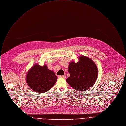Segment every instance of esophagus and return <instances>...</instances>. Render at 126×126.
I'll return each mask as SVG.
<instances>
[{"label":"esophagus","mask_w":126,"mask_h":126,"mask_svg":"<svg viewBox=\"0 0 126 126\" xmlns=\"http://www.w3.org/2000/svg\"><path fill=\"white\" fill-rule=\"evenodd\" d=\"M58 78H66V76H58Z\"/></svg>","instance_id":"34e87169"}]
</instances>
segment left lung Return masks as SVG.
Segmentation results:
<instances>
[{
	"label": "left lung",
	"mask_w": 126,
	"mask_h": 126,
	"mask_svg": "<svg viewBox=\"0 0 126 126\" xmlns=\"http://www.w3.org/2000/svg\"><path fill=\"white\" fill-rule=\"evenodd\" d=\"M79 61L69 64V77L66 81L72 88L79 91L88 90L94 85L98 77V70L94 62L88 57L81 56Z\"/></svg>",
	"instance_id": "1"
}]
</instances>
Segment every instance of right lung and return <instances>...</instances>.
I'll return each mask as SVG.
<instances>
[{"label": "right lung", "instance_id": "add662e5", "mask_svg": "<svg viewBox=\"0 0 126 126\" xmlns=\"http://www.w3.org/2000/svg\"><path fill=\"white\" fill-rule=\"evenodd\" d=\"M57 77L47 66L34 64L28 71L26 80L30 88L35 92L44 93L50 89L56 83Z\"/></svg>", "mask_w": 126, "mask_h": 126}]
</instances>
